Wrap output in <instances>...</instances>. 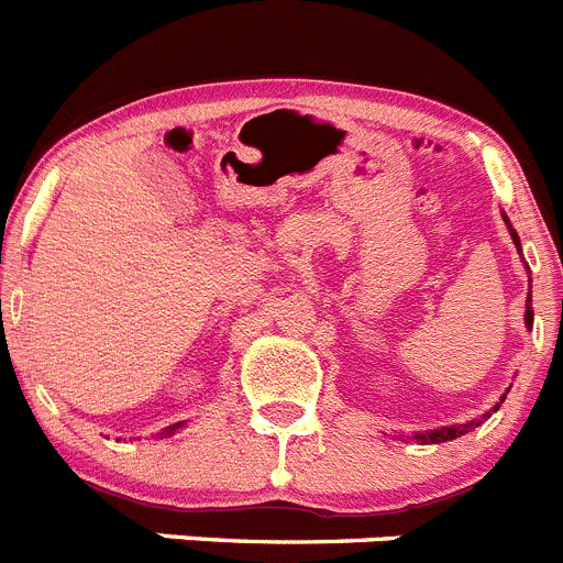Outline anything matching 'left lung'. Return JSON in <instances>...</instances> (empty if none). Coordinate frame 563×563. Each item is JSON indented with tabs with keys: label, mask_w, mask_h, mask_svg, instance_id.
<instances>
[{
	"label": "left lung",
	"mask_w": 563,
	"mask_h": 563,
	"mask_svg": "<svg viewBox=\"0 0 563 563\" xmlns=\"http://www.w3.org/2000/svg\"><path fill=\"white\" fill-rule=\"evenodd\" d=\"M505 221H508V219H505ZM510 235H514V244L519 246V235H516L514 230H510ZM530 302H533V300H530V297H528V313H525V322H528V328L533 325V311H530ZM503 401H505V398H503ZM496 407H499V404H496ZM496 407L490 409V412H496ZM488 415H483V418H479V420H471V423H457V427H443V429H434V432H427V434H415V438H418L420 443H443V440H454V438H460V434L471 432V429H477L479 423H483V420L488 418Z\"/></svg>",
	"instance_id": "left-lung-1"
}]
</instances>
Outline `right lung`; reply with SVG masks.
<instances>
[{
  "instance_id": "obj_1",
  "label": "right lung",
  "mask_w": 563,
  "mask_h": 563,
  "mask_svg": "<svg viewBox=\"0 0 563 563\" xmlns=\"http://www.w3.org/2000/svg\"><path fill=\"white\" fill-rule=\"evenodd\" d=\"M181 427V423H174V427H168V429H165V434H170V432H176V429H179Z\"/></svg>"
}]
</instances>
